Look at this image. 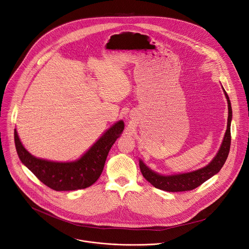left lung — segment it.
I'll use <instances>...</instances> for the list:
<instances>
[{"label": "left lung", "instance_id": "1", "mask_svg": "<svg viewBox=\"0 0 249 249\" xmlns=\"http://www.w3.org/2000/svg\"><path fill=\"white\" fill-rule=\"evenodd\" d=\"M227 99L228 104V118H227V129L224 135V138L221 143V148L213 159V160L205 167L198 169L196 171L184 173V174H178L172 176H162L158 173L153 172L147 166L143 163L142 160H139V168L140 171L145 178L153 186L158 189L167 191V192H183V191H190L195 188L201 185L211 177L216 175L220 172L221 167L224 164L230 150L231 144V132H230V124L232 119V108L229 97L222 89Z\"/></svg>", "mask_w": 249, "mask_h": 249}]
</instances>
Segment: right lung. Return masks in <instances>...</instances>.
<instances>
[{"label":"right lung","mask_w":249,"mask_h":249,"mask_svg":"<svg viewBox=\"0 0 249 249\" xmlns=\"http://www.w3.org/2000/svg\"><path fill=\"white\" fill-rule=\"evenodd\" d=\"M123 130L124 122L120 120L72 162H54L33 157L23 146L16 129L14 140L19 159L41 182L55 191H72L87 188L99 178L111 146Z\"/></svg>","instance_id":"right-lung-1"}]
</instances>
